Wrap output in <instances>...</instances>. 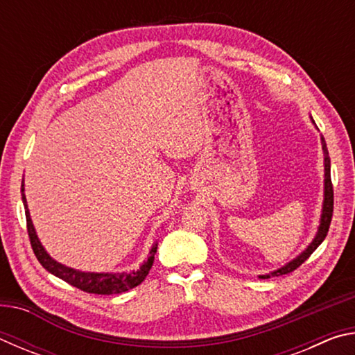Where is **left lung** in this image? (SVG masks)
I'll return each mask as SVG.
<instances>
[{
    "instance_id": "1",
    "label": "left lung",
    "mask_w": 355,
    "mask_h": 355,
    "mask_svg": "<svg viewBox=\"0 0 355 355\" xmlns=\"http://www.w3.org/2000/svg\"><path fill=\"white\" fill-rule=\"evenodd\" d=\"M321 144H322V150H324V167H326V180H324V205H322V216H321L320 230H318L313 243H311L309 248L305 249L297 258H294L293 261L288 263L286 266L277 269V271H274L271 274H266V275H260V279H269V277H274V275H284V274L293 272L294 269H297L300 264H302L311 254H313L318 245H320L324 241V238L327 236L330 220H332V214H334V186H332V180H330V156H329L326 141H324L322 136H321Z\"/></svg>"
}]
</instances>
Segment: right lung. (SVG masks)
I'll use <instances>...</instances> for the list:
<instances>
[{"instance_id": "obj_1", "label": "right lung", "mask_w": 355, "mask_h": 355, "mask_svg": "<svg viewBox=\"0 0 355 355\" xmlns=\"http://www.w3.org/2000/svg\"><path fill=\"white\" fill-rule=\"evenodd\" d=\"M21 199L23 205H25V214H26V228H28V236L29 243H31V248L34 255L37 257L39 263L44 266L48 272L55 274L56 277L62 279L67 282L71 286L78 288V290L91 293V294H119L125 293L141 285L144 279L147 277V274L152 268L156 249H158V244H155L152 250H150L148 260L142 264V266L137 269V271L131 272H122V274H97V272H81L76 271V269H71L64 266V264L58 263L53 260V258L46 254L45 249L42 248L39 243L37 235H35V230L33 227L31 218H29V209L26 205V197L23 194V184H21Z\"/></svg>"}]
</instances>
